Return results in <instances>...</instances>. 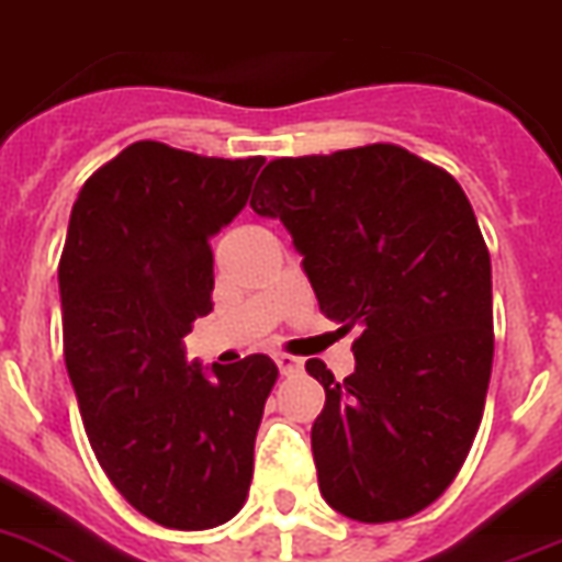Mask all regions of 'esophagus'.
<instances>
[{
    "instance_id": "esophagus-1",
    "label": "esophagus",
    "mask_w": 562,
    "mask_h": 562,
    "mask_svg": "<svg viewBox=\"0 0 562 562\" xmlns=\"http://www.w3.org/2000/svg\"><path fill=\"white\" fill-rule=\"evenodd\" d=\"M273 362H277V369L280 374H294V371L303 369V360L300 357H291V353H273Z\"/></svg>"
}]
</instances>
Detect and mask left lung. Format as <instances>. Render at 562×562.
<instances>
[{"mask_svg": "<svg viewBox=\"0 0 562 562\" xmlns=\"http://www.w3.org/2000/svg\"><path fill=\"white\" fill-rule=\"evenodd\" d=\"M251 209L285 225L325 317L357 325V369L323 360L319 492L360 522L405 520L469 457L492 376V259L457 179L397 145L273 159Z\"/></svg>", "mask_w": 562, "mask_h": 562, "instance_id": "1", "label": "left lung"}]
</instances>
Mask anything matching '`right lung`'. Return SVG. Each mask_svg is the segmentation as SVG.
I'll return each mask as SVG.
<instances>
[{
    "label": "right lung",
    "instance_id": "1",
    "mask_svg": "<svg viewBox=\"0 0 562 562\" xmlns=\"http://www.w3.org/2000/svg\"><path fill=\"white\" fill-rule=\"evenodd\" d=\"M266 159L134 143L79 191L59 259L65 366L99 465L165 529L223 526L243 508L277 366L188 360L211 314V237L245 209Z\"/></svg>",
    "mask_w": 562,
    "mask_h": 562
}]
</instances>
